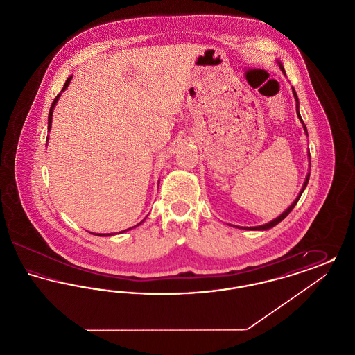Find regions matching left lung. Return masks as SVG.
<instances>
[{"instance_id": "8db88e82", "label": "left lung", "mask_w": 355, "mask_h": 355, "mask_svg": "<svg viewBox=\"0 0 355 355\" xmlns=\"http://www.w3.org/2000/svg\"><path fill=\"white\" fill-rule=\"evenodd\" d=\"M278 65H279V68L281 70L285 73V69L282 67V64L281 62H278ZM293 94H294V98H295V101H297V116H298V119H301V122H302V125H304V133H307V129H306V126H304V121L301 119V114H300V102H298V97H297V93H295V90H294V87H293ZM309 157H310V154H309ZM309 178H310V174H307V177H306V180H304V186H302V190L300 191V194H298V197L295 198V201L291 203L288 207H287L286 210L279 216V217H277L275 220H270L269 223H265V225H261V226H255V227H239V229H249V230H268V229H271V227H274L275 225H278L279 222L282 220H285L287 216H288V213L294 209V206L297 205L298 202V200H300V197L302 196V193H304V187L307 186V182H309Z\"/></svg>"}]
</instances>
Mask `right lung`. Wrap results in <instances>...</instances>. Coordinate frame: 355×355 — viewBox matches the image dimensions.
<instances>
[{"mask_svg":"<svg viewBox=\"0 0 355 355\" xmlns=\"http://www.w3.org/2000/svg\"><path fill=\"white\" fill-rule=\"evenodd\" d=\"M70 81H71V76H70V77H69L68 80H67V83H65V85H64V87H62V90H61V93H62V92H64V90H67V87H68L69 84H70ZM61 93H58V94H57V97H55V98H54V101H53V103H51V110H49V117H48V130H51V117H53V109H54V106H55V103H57V102H58V98H60V96H61ZM142 222H144V220H142ZM142 222H139V223H138V225H141V223H142ZM138 225H137V226H138ZM128 230H129V229H126V230H123V232H121V233H125V232H128ZM92 234H93V233H92ZM96 236H113V233H106V234H100V233H98V234H96Z\"/></svg>","mask_w":355,"mask_h":355,"instance_id":"1","label":"right lung"}]
</instances>
